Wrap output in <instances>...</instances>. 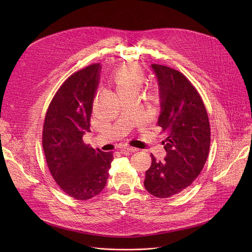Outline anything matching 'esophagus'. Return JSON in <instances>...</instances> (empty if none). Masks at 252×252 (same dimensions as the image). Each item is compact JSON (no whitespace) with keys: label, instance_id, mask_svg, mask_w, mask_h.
Wrapping results in <instances>:
<instances>
[{"label":"esophagus","instance_id":"obj_1","mask_svg":"<svg viewBox=\"0 0 252 252\" xmlns=\"http://www.w3.org/2000/svg\"><path fill=\"white\" fill-rule=\"evenodd\" d=\"M124 149H125V151H127L130 153H136L138 151L136 148H132V147H125Z\"/></svg>","mask_w":252,"mask_h":252}]
</instances>
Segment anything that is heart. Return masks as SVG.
<instances>
[{"instance_id":"1","label":"heart","mask_w":252,"mask_h":252,"mask_svg":"<svg viewBox=\"0 0 252 252\" xmlns=\"http://www.w3.org/2000/svg\"><path fill=\"white\" fill-rule=\"evenodd\" d=\"M111 79L116 85L119 94L125 92L139 91V88L145 79L142 69L137 65H130L119 68L112 74Z\"/></svg>"}]
</instances>
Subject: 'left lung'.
Segmentation results:
<instances>
[{
  "instance_id": "obj_1",
  "label": "left lung",
  "mask_w": 252,
  "mask_h": 252,
  "mask_svg": "<svg viewBox=\"0 0 252 252\" xmlns=\"http://www.w3.org/2000/svg\"><path fill=\"white\" fill-rule=\"evenodd\" d=\"M152 67L159 87L158 125L165 135L166 158L161 162L151 155L143 185L154 196L166 198L186 189L199 175L209 153L210 126L203 100L189 79L162 64Z\"/></svg>"
}]
</instances>
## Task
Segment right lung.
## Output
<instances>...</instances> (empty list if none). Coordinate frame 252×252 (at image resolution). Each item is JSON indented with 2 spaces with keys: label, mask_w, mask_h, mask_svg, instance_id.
<instances>
[{
  "label": "right lung",
  "mask_w": 252,
  "mask_h": 252,
  "mask_svg": "<svg viewBox=\"0 0 252 252\" xmlns=\"http://www.w3.org/2000/svg\"><path fill=\"white\" fill-rule=\"evenodd\" d=\"M99 63L69 76L57 91L45 117L43 150L50 172L61 189L78 200L91 199L105 187L112 152L86 145L91 131L93 102L99 80Z\"/></svg>",
  "instance_id": "obj_1"
}]
</instances>
